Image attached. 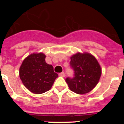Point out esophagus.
<instances>
[{
  "mask_svg": "<svg viewBox=\"0 0 124 124\" xmlns=\"http://www.w3.org/2000/svg\"><path fill=\"white\" fill-rule=\"evenodd\" d=\"M60 76H61V77H64L65 76V73L64 72H62L60 73L59 74Z\"/></svg>",
  "mask_w": 124,
  "mask_h": 124,
  "instance_id": "esophagus-1",
  "label": "esophagus"
}]
</instances>
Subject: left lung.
Masks as SVG:
<instances>
[{"instance_id":"left-lung-1","label":"left lung","mask_w":124,"mask_h":124,"mask_svg":"<svg viewBox=\"0 0 124 124\" xmlns=\"http://www.w3.org/2000/svg\"><path fill=\"white\" fill-rule=\"evenodd\" d=\"M70 68L74 77H67L66 82L74 92L84 94L96 86L101 76V68L97 60L88 53H77L70 58Z\"/></svg>"}]
</instances>
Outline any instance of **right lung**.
<instances>
[{
    "label": "right lung",
    "instance_id": "obj_1",
    "mask_svg": "<svg viewBox=\"0 0 124 124\" xmlns=\"http://www.w3.org/2000/svg\"><path fill=\"white\" fill-rule=\"evenodd\" d=\"M42 53L32 54L26 58L20 68V78L28 90L34 93H42L52 88L58 74L53 66L45 61Z\"/></svg>",
    "mask_w": 124,
    "mask_h": 124
}]
</instances>
